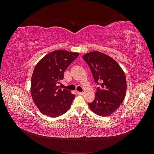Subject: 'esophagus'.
Instances as JSON below:
<instances>
[{"mask_svg": "<svg viewBox=\"0 0 154 154\" xmlns=\"http://www.w3.org/2000/svg\"><path fill=\"white\" fill-rule=\"evenodd\" d=\"M77 93L79 95H83V94H84V92H77Z\"/></svg>", "mask_w": 154, "mask_h": 154, "instance_id": "1", "label": "esophagus"}]
</instances>
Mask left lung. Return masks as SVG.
Returning <instances> with one entry per match:
<instances>
[{"label": "left lung", "mask_w": 154, "mask_h": 154, "mask_svg": "<svg viewBox=\"0 0 154 154\" xmlns=\"http://www.w3.org/2000/svg\"><path fill=\"white\" fill-rule=\"evenodd\" d=\"M82 58L89 66L95 82L101 85L88 106L97 115L110 116L118 109L126 95L127 80L123 70L115 60L100 51L87 53Z\"/></svg>", "instance_id": "1"}]
</instances>
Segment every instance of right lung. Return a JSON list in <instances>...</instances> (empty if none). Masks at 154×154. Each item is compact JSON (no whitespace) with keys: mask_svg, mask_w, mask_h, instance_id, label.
Wrapping results in <instances>:
<instances>
[{"mask_svg":"<svg viewBox=\"0 0 154 154\" xmlns=\"http://www.w3.org/2000/svg\"><path fill=\"white\" fill-rule=\"evenodd\" d=\"M79 53L54 51L37 63L31 77V94L40 112L57 118L67 112L75 95L58 86L63 73Z\"/></svg>","mask_w":154,"mask_h":154,"instance_id":"obj_1","label":"right lung"}]
</instances>
